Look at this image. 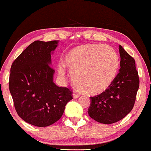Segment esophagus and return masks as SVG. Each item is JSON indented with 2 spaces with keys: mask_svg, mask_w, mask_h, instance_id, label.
Segmentation results:
<instances>
[{
  "mask_svg": "<svg viewBox=\"0 0 151 151\" xmlns=\"http://www.w3.org/2000/svg\"><path fill=\"white\" fill-rule=\"evenodd\" d=\"M80 96V95L78 94H77V93H74L73 94V97H74V99H77V98H78Z\"/></svg>",
  "mask_w": 151,
  "mask_h": 151,
  "instance_id": "esophagus-1",
  "label": "esophagus"
}]
</instances>
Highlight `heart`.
<instances>
[{
	"mask_svg": "<svg viewBox=\"0 0 151 151\" xmlns=\"http://www.w3.org/2000/svg\"><path fill=\"white\" fill-rule=\"evenodd\" d=\"M65 64L72 72L74 83L81 91L97 95L105 92L117 76L119 58L116 52L108 46L87 44L68 52ZM59 75L65 73L63 63L58 65Z\"/></svg>",
	"mask_w": 151,
	"mask_h": 151,
	"instance_id": "1",
	"label": "heart"
}]
</instances>
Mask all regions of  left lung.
I'll list each match as a JSON object with an SVG mask.
<instances>
[{
    "label": "left lung",
    "instance_id": "obj_1",
    "mask_svg": "<svg viewBox=\"0 0 151 151\" xmlns=\"http://www.w3.org/2000/svg\"><path fill=\"white\" fill-rule=\"evenodd\" d=\"M120 68L111 86L105 92L90 97L88 114L103 124H110L124 118L134 106L139 86L135 59L119 46Z\"/></svg>",
    "mask_w": 151,
    "mask_h": 151
}]
</instances>
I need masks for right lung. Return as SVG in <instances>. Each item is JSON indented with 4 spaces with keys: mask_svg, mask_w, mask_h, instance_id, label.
Returning <instances> with one entry per match:
<instances>
[{
    "mask_svg": "<svg viewBox=\"0 0 151 151\" xmlns=\"http://www.w3.org/2000/svg\"><path fill=\"white\" fill-rule=\"evenodd\" d=\"M58 41L31 43L13 62L9 87L18 115L29 124L47 127L58 121L73 91L57 86L50 65Z\"/></svg>",
    "mask_w": 151,
    "mask_h": 151,
    "instance_id": "1",
    "label": "right lung"
}]
</instances>
